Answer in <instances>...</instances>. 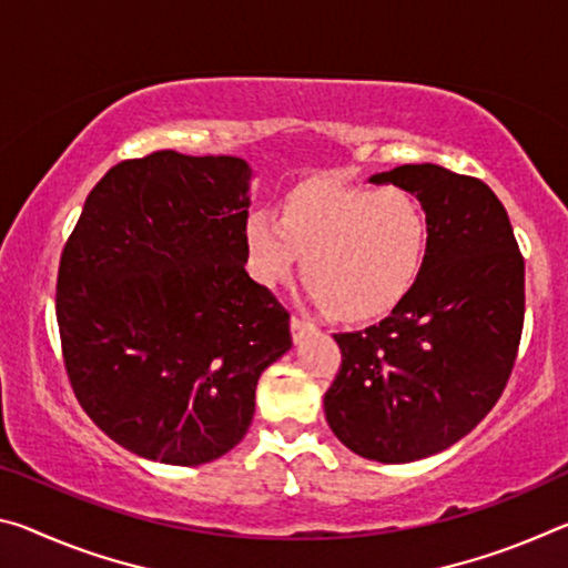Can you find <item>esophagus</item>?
<instances>
[{
	"instance_id": "34e87169",
	"label": "esophagus",
	"mask_w": 568,
	"mask_h": 568,
	"mask_svg": "<svg viewBox=\"0 0 568 568\" xmlns=\"http://www.w3.org/2000/svg\"><path fill=\"white\" fill-rule=\"evenodd\" d=\"M311 331H316V326H313L311 321L298 318V316H293V318H291V333H293V341H295V344H298V341L305 336V333H311Z\"/></svg>"
}]
</instances>
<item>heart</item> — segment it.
I'll return each instance as SVG.
<instances>
[{"instance_id": "1", "label": "heart", "mask_w": 568, "mask_h": 568, "mask_svg": "<svg viewBox=\"0 0 568 568\" xmlns=\"http://www.w3.org/2000/svg\"><path fill=\"white\" fill-rule=\"evenodd\" d=\"M252 277L283 283L301 257V277L323 313L344 323L379 318L417 283L429 220L402 186L313 182L285 196L277 220H245Z\"/></svg>"}]
</instances>
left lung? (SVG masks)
<instances>
[{"mask_svg":"<svg viewBox=\"0 0 568 568\" xmlns=\"http://www.w3.org/2000/svg\"><path fill=\"white\" fill-rule=\"evenodd\" d=\"M372 182L417 194L427 255L382 323L333 333L341 368L323 409L351 453L412 463L455 445L500 399L524 331L526 265L506 206L480 179L404 164Z\"/></svg>","mask_w":568,"mask_h":568,"instance_id":"1","label":"left lung"}]
</instances>
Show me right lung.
<instances>
[{"label":"right lung","mask_w":568,"mask_h":568,"mask_svg":"<svg viewBox=\"0 0 568 568\" xmlns=\"http://www.w3.org/2000/svg\"><path fill=\"white\" fill-rule=\"evenodd\" d=\"M247 161L154 151L88 194L62 247L55 313L75 399L146 460L202 465L255 414L291 313L245 273Z\"/></svg>","instance_id":"add662e5"}]
</instances>
